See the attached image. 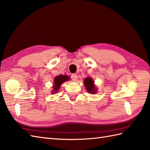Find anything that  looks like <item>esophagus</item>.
I'll list each match as a JSON object with an SVG mask.
<instances>
[{"instance_id": "1", "label": "esophagus", "mask_w": 150, "mask_h": 150, "mask_svg": "<svg viewBox=\"0 0 150 150\" xmlns=\"http://www.w3.org/2000/svg\"><path fill=\"white\" fill-rule=\"evenodd\" d=\"M77 78H78V76L77 75H75V74H73L72 75H71V79H72V80L73 81H76L77 80Z\"/></svg>"}]
</instances>
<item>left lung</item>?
I'll use <instances>...</instances> for the list:
<instances>
[{"label":"left lung","mask_w":150,"mask_h":150,"mask_svg":"<svg viewBox=\"0 0 150 150\" xmlns=\"http://www.w3.org/2000/svg\"><path fill=\"white\" fill-rule=\"evenodd\" d=\"M84 84L88 93L91 94H94L97 93V89L95 88L93 79L90 77L86 78L84 81Z\"/></svg>","instance_id":"8db88e82"}]
</instances>
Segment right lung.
<instances>
[{"label":"right lung","instance_id":"right-lung-1","mask_svg":"<svg viewBox=\"0 0 150 150\" xmlns=\"http://www.w3.org/2000/svg\"><path fill=\"white\" fill-rule=\"evenodd\" d=\"M69 80V77L68 75H57V77L54 79L53 81V91L52 93H55L60 89V87L61 86L63 82L66 81H68Z\"/></svg>","mask_w":150,"mask_h":150}]
</instances>
